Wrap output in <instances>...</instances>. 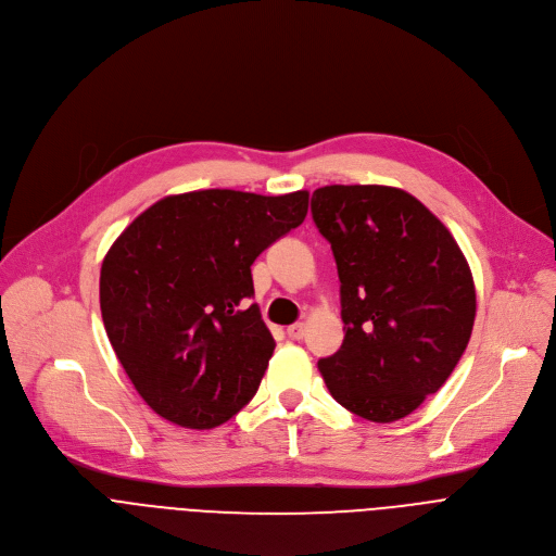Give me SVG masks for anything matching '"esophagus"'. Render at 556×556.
I'll use <instances>...</instances> for the list:
<instances>
[{
	"mask_svg": "<svg viewBox=\"0 0 556 556\" xmlns=\"http://www.w3.org/2000/svg\"><path fill=\"white\" fill-rule=\"evenodd\" d=\"M286 334H288L292 341H299V339L305 337V326H303V324H294V326H290V328L286 330Z\"/></svg>",
	"mask_w": 556,
	"mask_h": 556,
	"instance_id": "1",
	"label": "esophagus"
}]
</instances>
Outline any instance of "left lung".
I'll list each match as a JSON object with an SVG mask.
<instances>
[{
	"label": "left lung",
	"mask_w": 556,
	"mask_h": 556,
	"mask_svg": "<svg viewBox=\"0 0 556 556\" xmlns=\"http://www.w3.org/2000/svg\"><path fill=\"white\" fill-rule=\"evenodd\" d=\"M312 219L337 260L345 324L341 350L319 371L348 412L401 420L446 382L468 345V262L448 228L395 187H321Z\"/></svg>",
	"instance_id": "1"
}]
</instances>
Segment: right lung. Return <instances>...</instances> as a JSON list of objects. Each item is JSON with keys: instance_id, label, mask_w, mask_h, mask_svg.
<instances>
[{"instance_id": "obj_1", "label": "right lung", "mask_w": 556, "mask_h": 556, "mask_svg": "<svg viewBox=\"0 0 556 556\" xmlns=\"http://www.w3.org/2000/svg\"><path fill=\"white\" fill-rule=\"evenodd\" d=\"M307 191L206 189L142 211L101 266L108 339L142 401L187 429H213L260 387L275 339L253 262L307 213Z\"/></svg>"}]
</instances>
